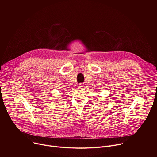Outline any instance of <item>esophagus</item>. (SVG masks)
Masks as SVG:
<instances>
[{"label": "esophagus", "instance_id": "esophagus-1", "mask_svg": "<svg viewBox=\"0 0 157 157\" xmlns=\"http://www.w3.org/2000/svg\"><path fill=\"white\" fill-rule=\"evenodd\" d=\"M78 88L79 89H82V88H83V85H82V84H80V85H78Z\"/></svg>", "mask_w": 157, "mask_h": 157}]
</instances>
